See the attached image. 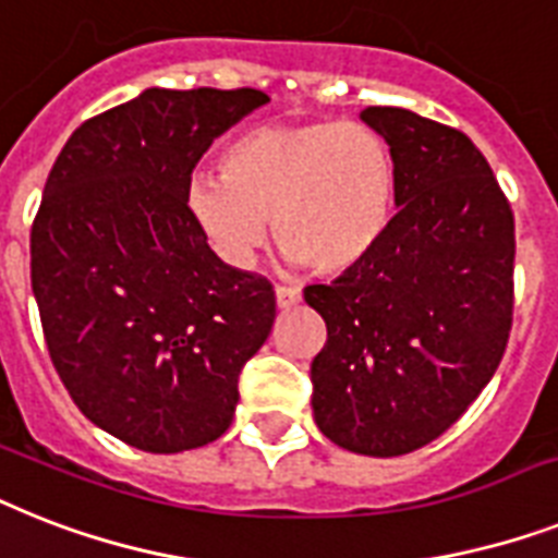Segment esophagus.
I'll list each match as a JSON object with an SVG mask.
<instances>
[{"label": "esophagus", "instance_id": "obj_1", "mask_svg": "<svg viewBox=\"0 0 558 558\" xmlns=\"http://www.w3.org/2000/svg\"><path fill=\"white\" fill-rule=\"evenodd\" d=\"M275 301H278V310H292V306L301 303V289L278 287L275 289Z\"/></svg>", "mask_w": 558, "mask_h": 558}]
</instances>
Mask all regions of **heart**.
<instances>
[{
	"label": "heart",
	"instance_id": "b5f03b06",
	"mask_svg": "<svg viewBox=\"0 0 558 558\" xmlns=\"http://www.w3.org/2000/svg\"><path fill=\"white\" fill-rule=\"evenodd\" d=\"M220 177L185 189L194 226L226 264L246 266L266 238L318 275L364 260L387 232L396 162L364 122H271L243 131L220 151Z\"/></svg>",
	"mask_w": 558,
	"mask_h": 558
}]
</instances>
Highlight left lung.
Listing matches in <instances>:
<instances>
[{
  "label": "left lung",
  "instance_id": "8db88e82",
  "mask_svg": "<svg viewBox=\"0 0 558 558\" xmlns=\"http://www.w3.org/2000/svg\"><path fill=\"white\" fill-rule=\"evenodd\" d=\"M361 120L392 151L398 215L361 264L303 289L326 320L312 412L338 447L389 459L447 433L499 369L515 226L468 134L407 108Z\"/></svg>",
  "mask_w": 558,
  "mask_h": 558
}]
</instances>
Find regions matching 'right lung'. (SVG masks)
Returning a JSON list of instances; mask_svg holds the SVG:
<instances>
[{"label": "right lung", "mask_w": 558, "mask_h": 558, "mask_svg": "<svg viewBox=\"0 0 558 558\" xmlns=\"http://www.w3.org/2000/svg\"><path fill=\"white\" fill-rule=\"evenodd\" d=\"M266 102L148 88L85 120L45 183L31 229L45 343L85 418L137 450L223 436L275 324L269 280L226 266L185 206L206 148Z\"/></svg>", "instance_id": "right-lung-1"}]
</instances>
